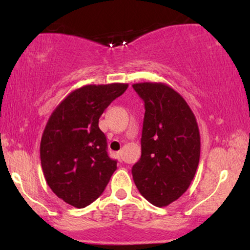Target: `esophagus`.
Listing matches in <instances>:
<instances>
[{
  "instance_id": "1",
  "label": "esophagus",
  "mask_w": 250,
  "mask_h": 250,
  "mask_svg": "<svg viewBox=\"0 0 250 250\" xmlns=\"http://www.w3.org/2000/svg\"><path fill=\"white\" fill-rule=\"evenodd\" d=\"M117 155H118L119 158L122 159V156H123V151H122V150H121V151H118V152H117Z\"/></svg>"
}]
</instances>
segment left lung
Here are the masks:
<instances>
[{
    "label": "left lung",
    "mask_w": 250,
    "mask_h": 250,
    "mask_svg": "<svg viewBox=\"0 0 250 250\" xmlns=\"http://www.w3.org/2000/svg\"><path fill=\"white\" fill-rule=\"evenodd\" d=\"M145 101L141 158L133 166L140 193L157 207H166L190 187L200 158L196 116L182 95L156 82L133 84Z\"/></svg>",
    "instance_id": "left-lung-1"
}]
</instances>
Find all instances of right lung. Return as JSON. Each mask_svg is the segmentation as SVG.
Returning a JSON list of instances; mask_svg holds the SVG:
<instances>
[{"mask_svg": "<svg viewBox=\"0 0 250 250\" xmlns=\"http://www.w3.org/2000/svg\"><path fill=\"white\" fill-rule=\"evenodd\" d=\"M127 87L125 83L85 85L70 92L51 114L41 139V164L47 186L64 203L88 206L117 169L99 118Z\"/></svg>", "mask_w": 250, "mask_h": 250, "instance_id": "1", "label": "right lung"}]
</instances>
